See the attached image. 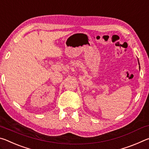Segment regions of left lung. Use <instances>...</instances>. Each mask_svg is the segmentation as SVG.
<instances>
[{
  "label": "left lung",
  "mask_w": 149,
  "mask_h": 149,
  "mask_svg": "<svg viewBox=\"0 0 149 149\" xmlns=\"http://www.w3.org/2000/svg\"><path fill=\"white\" fill-rule=\"evenodd\" d=\"M138 62H139V60H138Z\"/></svg>",
  "instance_id": "8db88e82"
}]
</instances>
